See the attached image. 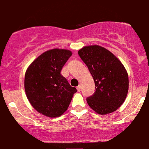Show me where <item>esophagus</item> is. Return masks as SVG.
I'll return each instance as SVG.
<instances>
[{"mask_svg": "<svg viewBox=\"0 0 149 149\" xmlns=\"http://www.w3.org/2000/svg\"><path fill=\"white\" fill-rule=\"evenodd\" d=\"M77 89L78 92H80V91H81V86L80 85L77 86Z\"/></svg>", "mask_w": 149, "mask_h": 149, "instance_id": "34e87169", "label": "esophagus"}]
</instances>
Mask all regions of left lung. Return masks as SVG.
Masks as SVG:
<instances>
[{"label": "left lung", "instance_id": "obj_1", "mask_svg": "<svg viewBox=\"0 0 149 149\" xmlns=\"http://www.w3.org/2000/svg\"><path fill=\"white\" fill-rule=\"evenodd\" d=\"M78 55L95 84V92L87 98L89 106L100 114L116 111L124 103L129 89V77L124 65L110 51L99 45L82 47Z\"/></svg>", "mask_w": 149, "mask_h": 149}]
</instances>
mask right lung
I'll list each match as a JSON object with an SVG mask.
<instances>
[{"instance_id":"1","label":"right lung","mask_w":149,"mask_h":149,"mask_svg":"<svg viewBox=\"0 0 149 149\" xmlns=\"http://www.w3.org/2000/svg\"><path fill=\"white\" fill-rule=\"evenodd\" d=\"M72 52L64 49L46 51L32 62L25 76V90L30 103L39 113L60 116L68 109L77 92L61 74Z\"/></svg>"}]
</instances>
